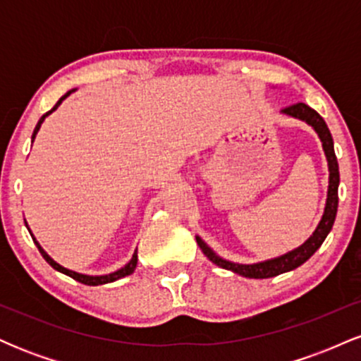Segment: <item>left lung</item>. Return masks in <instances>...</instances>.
<instances>
[{
  "instance_id": "8db88e82",
  "label": "left lung",
  "mask_w": 361,
  "mask_h": 361,
  "mask_svg": "<svg viewBox=\"0 0 361 361\" xmlns=\"http://www.w3.org/2000/svg\"><path fill=\"white\" fill-rule=\"evenodd\" d=\"M281 114L288 115V117L299 118L302 122H305L316 130L317 137L322 142V151H324L326 159H327V169H329V185H327V198L324 205V214H322L321 221H319L316 231L312 235L300 244L295 250L285 252V255L276 256V258L258 261V263L251 264H243V263H234V261L224 259L222 256H219L212 247L207 244L200 235H195L197 244L200 246V250L204 251V255L212 261L214 264L224 268V270H229L238 275L246 276V279H271V276L281 275V273H287L299 268L300 264H304L310 256L316 252L321 244L324 243L326 235L329 234V231L333 229L334 219H336L338 212V186H339V166L336 154H334V142L333 135H331L329 128H327L324 118L317 114L316 110L310 109L305 103H295V105L287 106V109L281 110Z\"/></svg>"
}]
</instances>
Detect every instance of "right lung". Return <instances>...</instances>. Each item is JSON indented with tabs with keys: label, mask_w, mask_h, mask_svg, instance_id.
Here are the masks:
<instances>
[{
	"label": "right lung",
	"mask_w": 361,
	"mask_h": 361,
	"mask_svg": "<svg viewBox=\"0 0 361 361\" xmlns=\"http://www.w3.org/2000/svg\"><path fill=\"white\" fill-rule=\"evenodd\" d=\"M74 91H76V88H74V90H69L68 93L64 94V97H61V98H59V102H57L56 105H54L52 109L47 111V114H44L42 117H40L39 123H37V126H35V130H34V134H32V142H34V140H35V135H37V132L40 130V126H42V123H44V120L47 118L49 115H51L54 110H57V106H59L61 103L64 102L66 98L69 97V94L74 93ZM25 226H27V229H28V224H27V222H25ZM28 233H30L32 239H34L35 246L39 247L40 255L44 256V259L47 261L49 264H51V267L54 268V270H57V271H59V273H64V275L71 276V279H74V280H76V281H81V283H85V285H91V287H94V285H105V283H111V281H117V280H120V279H123V276H128V275H132V273H134V270H135V267H137V250H135V251H134V255H132L130 261H128L127 264H123V267L120 268V270H117V271L106 273V275H85V273H78V271H74V270H69V268H64V267H62V264L57 263L56 259H52L51 256L47 255V251H45L42 246H40V243L37 241V239L34 238V234H32V231H30V229H28Z\"/></svg>",
	"instance_id": "add662e5"
}]
</instances>
